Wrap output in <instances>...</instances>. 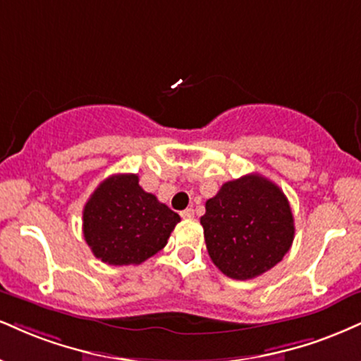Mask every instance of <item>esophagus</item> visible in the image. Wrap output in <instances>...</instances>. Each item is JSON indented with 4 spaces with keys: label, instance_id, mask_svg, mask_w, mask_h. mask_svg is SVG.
Wrapping results in <instances>:
<instances>
[{
    "label": "esophagus",
    "instance_id": "1",
    "mask_svg": "<svg viewBox=\"0 0 361 361\" xmlns=\"http://www.w3.org/2000/svg\"><path fill=\"white\" fill-rule=\"evenodd\" d=\"M193 215H195L193 208H186V210L181 212V216H183L185 220H188V219H193Z\"/></svg>",
    "mask_w": 361,
    "mask_h": 361
}]
</instances>
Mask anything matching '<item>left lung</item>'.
Instances as JSON below:
<instances>
[{"label": "left lung", "instance_id": "1", "mask_svg": "<svg viewBox=\"0 0 361 361\" xmlns=\"http://www.w3.org/2000/svg\"><path fill=\"white\" fill-rule=\"evenodd\" d=\"M200 224L212 262L225 276L257 277L288 254L294 240V216L282 190L252 173L227 181L207 200Z\"/></svg>", "mask_w": 361, "mask_h": 361}]
</instances>
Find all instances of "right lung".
I'll use <instances>...</instances> for the list:
<instances>
[{
  "mask_svg": "<svg viewBox=\"0 0 361 361\" xmlns=\"http://www.w3.org/2000/svg\"><path fill=\"white\" fill-rule=\"evenodd\" d=\"M180 215L139 186L137 175H112L84 207V238L109 266H137L168 244Z\"/></svg>",
  "mask_w": 361,
  "mask_h": 361,
  "instance_id": "1",
  "label": "right lung"
}]
</instances>
